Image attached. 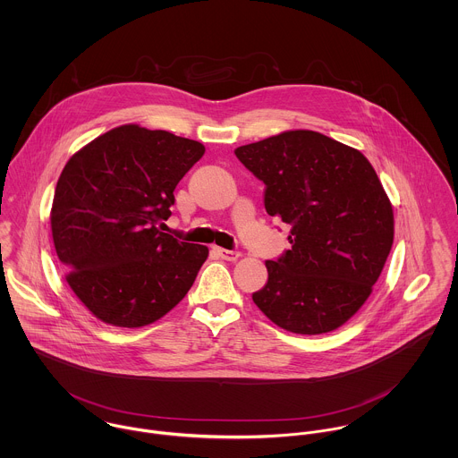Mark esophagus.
Here are the masks:
<instances>
[{
  "label": "esophagus",
  "mask_w": 458,
  "mask_h": 458,
  "mask_svg": "<svg viewBox=\"0 0 458 458\" xmlns=\"http://www.w3.org/2000/svg\"><path fill=\"white\" fill-rule=\"evenodd\" d=\"M222 259H225V261H236L238 258H240V252H236V250H225V249H220V247H215L213 249Z\"/></svg>",
  "instance_id": "esophagus-1"
}]
</instances>
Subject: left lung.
Here are the masks:
<instances>
[{"instance_id": "1", "label": "left lung", "mask_w": 458, "mask_h": 458, "mask_svg": "<svg viewBox=\"0 0 458 458\" xmlns=\"http://www.w3.org/2000/svg\"><path fill=\"white\" fill-rule=\"evenodd\" d=\"M234 155L264 183L267 215L291 227V249L266 261L267 282L254 303L293 333L342 327L370 296L392 250V204L374 167L312 131H284Z\"/></svg>"}]
</instances>
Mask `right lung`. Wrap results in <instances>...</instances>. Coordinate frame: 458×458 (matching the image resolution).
Listing matches in <instances>:
<instances>
[{
    "instance_id": "obj_1",
    "label": "right lung",
    "mask_w": 458,
    "mask_h": 458,
    "mask_svg": "<svg viewBox=\"0 0 458 458\" xmlns=\"http://www.w3.org/2000/svg\"><path fill=\"white\" fill-rule=\"evenodd\" d=\"M204 146L123 125L97 137L58 180L51 229L66 282L100 321L139 327L176 307L208 258L164 233L174 189Z\"/></svg>"
}]
</instances>
